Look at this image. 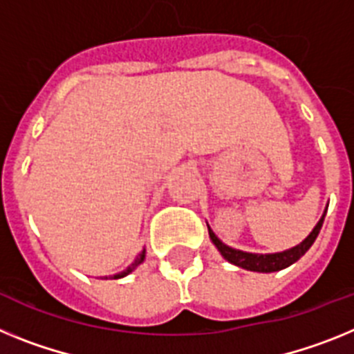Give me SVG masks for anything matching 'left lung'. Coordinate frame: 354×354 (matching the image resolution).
<instances>
[{"label":"left lung","instance_id":"obj_1","mask_svg":"<svg viewBox=\"0 0 354 354\" xmlns=\"http://www.w3.org/2000/svg\"><path fill=\"white\" fill-rule=\"evenodd\" d=\"M324 215L326 214H322V217L319 219V223L315 224V228L312 230V233L306 236L305 241L301 242V244H297L296 248H292V250H287V251H281V253L257 254V253H245V251H241V250H233V248L223 244V242L217 239V235L212 232L210 226H208V235H210V239H212V242L215 244V248L219 250V253L223 254V257L226 258L230 263H233V266L242 267V269H245V270H254V272H274V270H281V269H285V267L292 266L294 262H297V260H299V258L303 257V254H305L310 248H312V244L315 242V239H317L319 232H321V228H322Z\"/></svg>","mask_w":354,"mask_h":354}]
</instances>
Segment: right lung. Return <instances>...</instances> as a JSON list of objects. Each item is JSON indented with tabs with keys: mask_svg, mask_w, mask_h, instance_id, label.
Segmentation results:
<instances>
[{
	"mask_svg": "<svg viewBox=\"0 0 354 354\" xmlns=\"http://www.w3.org/2000/svg\"><path fill=\"white\" fill-rule=\"evenodd\" d=\"M144 258H146V250H142V253H140L139 257L135 258L133 263H131V266H128V269L122 270V272H119V274H113L112 278H113V279H118V278H122V276H126V274H130V272H131V270L135 269V267L139 266V263H142V262H144Z\"/></svg>",
	"mask_w": 354,
	"mask_h": 354,
	"instance_id": "1",
	"label": "right lung"
}]
</instances>
